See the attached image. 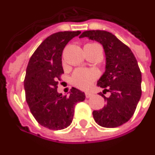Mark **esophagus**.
Returning a JSON list of instances; mask_svg holds the SVG:
<instances>
[{"instance_id": "34e87169", "label": "esophagus", "mask_w": 155, "mask_h": 155, "mask_svg": "<svg viewBox=\"0 0 155 155\" xmlns=\"http://www.w3.org/2000/svg\"><path fill=\"white\" fill-rule=\"evenodd\" d=\"M92 96H93V93L89 92V91L85 92V96H86V98H90V97H91Z\"/></svg>"}]
</instances>
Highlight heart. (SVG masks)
<instances>
[{"mask_svg":"<svg viewBox=\"0 0 155 155\" xmlns=\"http://www.w3.org/2000/svg\"><path fill=\"white\" fill-rule=\"evenodd\" d=\"M86 45H98L96 44H88ZM96 73L93 70L79 69L75 70L71 78L73 85L80 89H87L96 80Z\"/></svg>","mask_w":155,"mask_h":155,"instance_id":"heart-1","label":"heart"}]
</instances>
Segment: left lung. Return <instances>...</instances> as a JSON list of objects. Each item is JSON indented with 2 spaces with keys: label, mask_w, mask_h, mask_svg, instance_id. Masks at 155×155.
I'll return each instance as SVG.
<instances>
[{
  "label": "left lung",
  "mask_w": 155,
  "mask_h": 155,
  "mask_svg": "<svg viewBox=\"0 0 155 155\" xmlns=\"http://www.w3.org/2000/svg\"><path fill=\"white\" fill-rule=\"evenodd\" d=\"M88 38L103 46L106 70L97 81L103 88L99 95L104 97L103 108L93 111L96 123L104 127H117L133 117L142 94V74L137 59L127 45L112 33L102 30L82 32L80 38ZM110 96L106 97L104 94Z\"/></svg>",
  "instance_id": "8db88e82"
}]
</instances>
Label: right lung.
Listing matches in <instances>:
<instances>
[{
  "label": "right lung",
  "mask_w": 155,
  "mask_h": 155,
  "mask_svg": "<svg viewBox=\"0 0 155 155\" xmlns=\"http://www.w3.org/2000/svg\"><path fill=\"white\" fill-rule=\"evenodd\" d=\"M81 33L59 32L43 41L26 70V101L37 122L51 130L66 128L72 123L74 106L85 100V93L72 87L68 96L58 93L60 75L64 73L62 53L66 44Z\"/></svg>",
  "instance_id": "obj_1"
}]
</instances>
